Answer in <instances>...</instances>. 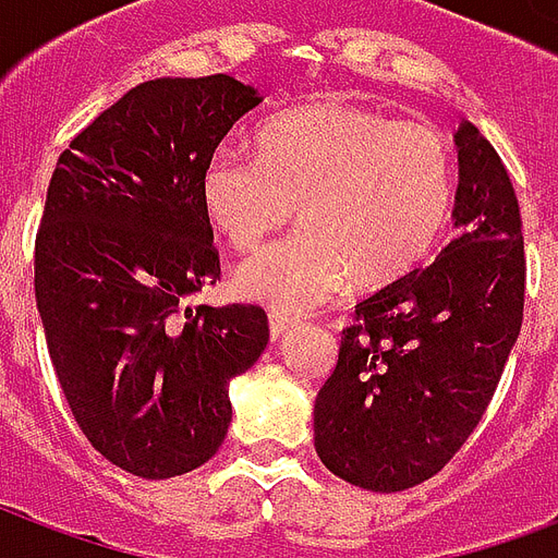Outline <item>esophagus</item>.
Segmentation results:
<instances>
[{
	"label": "esophagus",
	"instance_id": "34e87169",
	"mask_svg": "<svg viewBox=\"0 0 558 558\" xmlns=\"http://www.w3.org/2000/svg\"><path fill=\"white\" fill-rule=\"evenodd\" d=\"M295 322H298V318H292V315H287V313H271L269 315L271 339L278 341L280 336H287V332L292 330V327H295Z\"/></svg>",
	"mask_w": 558,
	"mask_h": 558
}]
</instances>
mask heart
<instances>
[{
    "mask_svg": "<svg viewBox=\"0 0 558 558\" xmlns=\"http://www.w3.org/2000/svg\"><path fill=\"white\" fill-rule=\"evenodd\" d=\"M199 191L234 248H254L298 205L301 226L243 260L236 289L304 310L348 278L385 287L425 260L449 219L454 156L437 126L330 100L266 121L257 153L219 144Z\"/></svg>",
    "mask_w": 558,
    "mask_h": 558,
    "instance_id": "obj_1",
    "label": "heart"
}]
</instances>
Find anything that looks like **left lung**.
<instances>
[{"label": "left lung", "mask_w": 558, "mask_h": 558, "mask_svg": "<svg viewBox=\"0 0 558 558\" xmlns=\"http://www.w3.org/2000/svg\"><path fill=\"white\" fill-rule=\"evenodd\" d=\"M454 147L458 236L432 266L356 304L315 399L318 458L371 493H402L454 458L521 332L527 266L510 173L469 121Z\"/></svg>", "instance_id": "8db88e82"}]
</instances>
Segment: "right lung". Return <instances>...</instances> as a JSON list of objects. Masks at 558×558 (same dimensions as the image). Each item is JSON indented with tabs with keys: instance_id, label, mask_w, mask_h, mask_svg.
<instances>
[{
	"instance_id": "obj_1",
	"label": "right lung",
	"mask_w": 558,
	"mask_h": 558,
	"mask_svg": "<svg viewBox=\"0 0 558 558\" xmlns=\"http://www.w3.org/2000/svg\"><path fill=\"white\" fill-rule=\"evenodd\" d=\"M263 104L228 77L138 83L60 153L34 252L51 365L95 449L165 481L208 463L231 425L228 385L260 359V306H196L219 278L199 179Z\"/></svg>"
}]
</instances>
